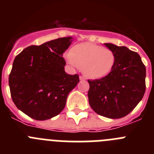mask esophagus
<instances>
[{
    "label": "esophagus",
    "instance_id": "34e87169",
    "mask_svg": "<svg viewBox=\"0 0 154 154\" xmlns=\"http://www.w3.org/2000/svg\"><path fill=\"white\" fill-rule=\"evenodd\" d=\"M79 79H80V80H82V81H83V80H85V77H84V76H82V75L80 76Z\"/></svg>",
    "mask_w": 154,
    "mask_h": 154
}]
</instances>
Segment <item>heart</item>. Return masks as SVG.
<instances>
[{"mask_svg":"<svg viewBox=\"0 0 154 154\" xmlns=\"http://www.w3.org/2000/svg\"><path fill=\"white\" fill-rule=\"evenodd\" d=\"M66 58L74 67L82 66L84 72L92 79L107 75L116 61L112 50L92 43H82L74 46Z\"/></svg>","mask_w":154,"mask_h":154,"instance_id":"b5f03b06","label":"heart"}]
</instances>
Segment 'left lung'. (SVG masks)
I'll return each instance as SVG.
<instances>
[{
	"mask_svg": "<svg viewBox=\"0 0 154 154\" xmlns=\"http://www.w3.org/2000/svg\"><path fill=\"white\" fill-rule=\"evenodd\" d=\"M116 57L109 73L88 80L89 103L97 114L110 119L126 116L143 99L146 91V67L138 53L125 46L106 43Z\"/></svg>",
	"mask_w": 154,
	"mask_h": 154,
	"instance_id": "obj_1",
	"label": "left lung"
}]
</instances>
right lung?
<instances>
[{
  "label": "right lung",
  "instance_id": "1",
  "mask_svg": "<svg viewBox=\"0 0 154 154\" xmlns=\"http://www.w3.org/2000/svg\"><path fill=\"white\" fill-rule=\"evenodd\" d=\"M72 38L66 37L31 45L17 55L9 75L11 96L17 108L36 120L51 119L62 112L79 75L65 72L63 53Z\"/></svg>",
  "mask_w": 154,
  "mask_h": 154
}]
</instances>
